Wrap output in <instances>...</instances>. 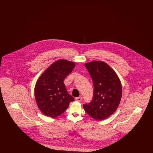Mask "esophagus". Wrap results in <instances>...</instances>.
I'll list each match as a JSON object with an SVG mask.
<instances>
[{"label":"esophagus","instance_id":"obj_1","mask_svg":"<svg viewBox=\"0 0 153 153\" xmlns=\"http://www.w3.org/2000/svg\"><path fill=\"white\" fill-rule=\"evenodd\" d=\"M82 100V97L81 96H80V97H76V98H75V100L78 101V102H81Z\"/></svg>","mask_w":153,"mask_h":153}]
</instances>
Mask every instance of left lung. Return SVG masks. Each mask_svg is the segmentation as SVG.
<instances>
[{"mask_svg": "<svg viewBox=\"0 0 153 153\" xmlns=\"http://www.w3.org/2000/svg\"><path fill=\"white\" fill-rule=\"evenodd\" d=\"M94 83V96L83 105L88 114L95 120H103L114 114L122 98V88L117 73L104 62L94 61L85 64Z\"/></svg>", "mask_w": 153, "mask_h": 153, "instance_id": "left-lung-1", "label": "left lung"}]
</instances>
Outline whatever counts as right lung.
<instances>
[{
  "mask_svg": "<svg viewBox=\"0 0 153 153\" xmlns=\"http://www.w3.org/2000/svg\"><path fill=\"white\" fill-rule=\"evenodd\" d=\"M74 67V62L59 59L49 66L37 80L34 88L36 101L45 116L53 118L59 116L74 101L66 91L64 80Z\"/></svg>",
  "mask_w": 153,
  "mask_h": 153,
  "instance_id": "add662e5",
  "label": "right lung"
}]
</instances>
